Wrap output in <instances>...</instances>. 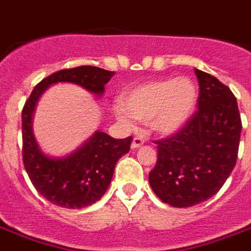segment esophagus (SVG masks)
<instances>
[{"instance_id": "obj_1", "label": "esophagus", "mask_w": 251, "mask_h": 251, "mask_svg": "<svg viewBox=\"0 0 251 251\" xmlns=\"http://www.w3.org/2000/svg\"><path fill=\"white\" fill-rule=\"evenodd\" d=\"M143 145H145V139L141 137H135L133 139V143H131V149H139V147H142Z\"/></svg>"}]
</instances>
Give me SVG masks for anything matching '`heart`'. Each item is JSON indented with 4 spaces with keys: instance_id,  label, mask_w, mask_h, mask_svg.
Returning <instances> with one entry per match:
<instances>
[{
    "instance_id": "obj_1",
    "label": "heart",
    "mask_w": 251,
    "mask_h": 251,
    "mask_svg": "<svg viewBox=\"0 0 251 251\" xmlns=\"http://www.w3.org/2000/svg\"><path fill=\"white\" fill-rule=\"evenodd\" d=\"M198 91L186 76L153 80L127 91L114 113L129 125L131 117L149 121L156 133L171 135L182 129L194 113Z\"/></svg>"
}]
</instances>
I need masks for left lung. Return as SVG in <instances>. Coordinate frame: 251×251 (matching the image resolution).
I'll return each mask as SVG.
<instances>
[{
	"label": "left lung",
	"mask_w": 251,
	"mask_h": 251,
	"mask_svg": "<svg viewBox=\"0 0 251 251\" xmlns=\"http://www.w3.org/2000/svg\"><path fill=\"white\" fill-rule=\"evenodd\" d=\"M198 110L173 137L156 141L157 161L150 172L153 193L172 207H191L218 193L237 161L241 117L232 91L195 69Z\"/></svg>",
	"instance_id": "obj_1"
}]
</instances>
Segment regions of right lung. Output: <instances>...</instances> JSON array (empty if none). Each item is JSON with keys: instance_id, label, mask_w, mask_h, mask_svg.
I'll use <instances>...</instances> for the list:
<instances>
[{"instance_id": "add662e5", "label": "right lung", "mask_w": 251, "mask_h": 251, "mask_svg": "<svg viewBox=\"0 0 251 251\" xmlns=\"http://www.w3.org/2000/svg\"><path fill=\"white\" fill-rule=\"evenodd\" d=\"M114 75L96 66L65 69L47 76L29 95L22 110L23 164L31 182L45 199L64 208H83L101 198L109 186L118 159L129 152L133 138L114 139L95 131L83 145L66 156L41 151L32 130V117L41 95L57 83H73L100 98Z\"/></svg>"}]
</instances>
